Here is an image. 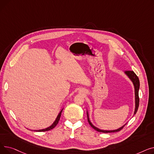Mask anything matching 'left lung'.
I'll use <instances>...</instances> for the list:
<instances>
[{
	"label": "left lung",
	"mask_w": 154,
	"mask_h": 154,
	"mask_svg": "<svg viewBox=\"0 0 154 154\" xmlns=\"http://www.w3.org/2000/svg\"><path fill=\"white\" fill-rule=\"evenodd\" d=\"M125 73L132 81V82L134 84V88H135V112H134V115H135L136 113H137V110H138L139 106V87H140L139 79L138 77H137V75L134 72V71L128 70V71H125ZM87 120H88V123H89L91 126L93 128H94L95 131H98L99 132L111 133V132H119V131L122 130V129L124 128V127L125 125H124L122 127H121L120 128L117 129V130H114V131H103V130H100V129L95 127V126H94L92 124V123L91 122V121L89 120V118H88V113L87 112Z\"/></svg>",
	"instance_id": "left-lung-1"
}]
</instances>
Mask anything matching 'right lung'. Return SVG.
Returning <instances> with one entry per match:
<instances>
[{"label":"right lung","instance_id":"obj_1","mask_svg":"<svg viewBox=\"0 0 154 154\" xmlns=\"http://www.w3.org/2000/svg\"><path fill=\"white\" fill-rule=\"evenodd\" d=\"M62 110H63V109L60 112V113L59 114L57 117L56 120H55V122L53 123V124H52L51 126H50L49 127H48V128H45V129H42V130H38V131H38V132H45V131H50V130H51V129L54 128L57 125V124H58V122H59V121L60 118V116H61V113H62Z\"/></svg>","mask_w":154,"mask_h":154}]
</instances>
